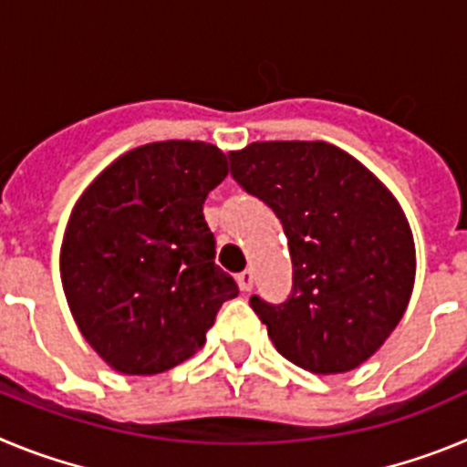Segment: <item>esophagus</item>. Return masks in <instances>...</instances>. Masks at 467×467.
Listing matches in <instances>:
<instances>
[{
    "label": "esophagus",
    "instance_id": "1",
    "mask_svg": "<svg viewBox=\"0 0 467 467\" xmlns=\"http://www.w3.org/2000/svg\"><path fill=\"white\" fill-rule=\"evenodd\" d=\"M236 280H238V287H241L243 292H250V290H253V283H254L253 271H243V274L236 275Z\"/></svg>",
    "mask_w": 467,
    "mask_h": 467
}]
</instances>
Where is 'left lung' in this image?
I'll list each match as a JSON object with an SVG mask.
<instances>
[{
	"mask_svg": "<svg viewBox=\"0 0 467 467\" xmlns=\"http://www.w3.org/2000/svg\"><path fill=\"white\" fill-rule=\"evenodd\" d=\"M229 161L234 180L274 210L290 245V299H250L278 353L313 374L360 367L398 327L414 290V236L398 198L323 140L253 142Z\"/></svg>",
	"mask_w": 467,
	"mask_h": 467,
	"instance_id": "1",
	"label": "left lung"
}]
</instances>
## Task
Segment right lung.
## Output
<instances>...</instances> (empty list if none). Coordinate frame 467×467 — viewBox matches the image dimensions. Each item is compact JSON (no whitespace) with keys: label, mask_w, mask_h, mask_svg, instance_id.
<instances>
[{"label":"right lung","mask_w":467,"mask_h":467,"mask_svg":"<svg viewBox=\"0 0 467 467\" xmlns=\"http://www.w3.org/2000/svg\"><path fill=\"white\" fill-rule=\"evenodd\" d=\"M226 175L214 144L166 140L111 161L74 203L60 278L74 323L111 369L151 377L189 360L238 295L203 217Z\"/></svg>","instance_id":"obj_1"}]
</instances>
